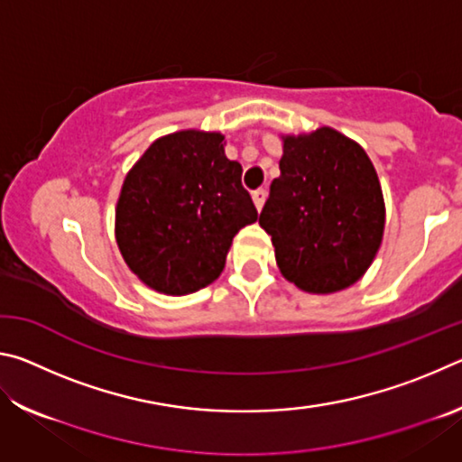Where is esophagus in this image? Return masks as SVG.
Returning a JSON list of instances; mask_svg holds the SVG:
<instances>
[{
    "label": "esophagus",
    "instance_id": "34e87169",
    "mask_svg": "<svg viewBox=\"0 0 462 462\" xmlns=\"http://www.w3.org/2000/svg\"><path fill=\"white\" fill-rule=\"evenodd\" d=\"M264 199H267V189H256V191H253V201H254V206H256V209H263V206H264Z\"/></svg>",
    "mask_w": 462,
    "mask_h": 462
}]
</instances>
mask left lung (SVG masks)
Segmentation results:
<instances>
[{"label": "left lung", "instance_id": "left-lung-1", "mask_svg": "<svg viewBox=\"0 0 462 462\" xmlns=\"http://www.w3.org/2000/svg\"><path fill=\"white\" fill-rule=\"evenodd\" d=\"M279 169L259 224L281 275L308 293L356 283L385 228L379 177L363 146L328 126L283 136Z\"/></svg>", "mask_w": 462, "mask_h": 462}]
</instances>
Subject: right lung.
Listing matches in <instances>:
<instances>
[{
	"instance_id": "1",
	"label": "right lung",
	"mask_w": 462,
	"mask_h": 462,
	"mask_svg": "<svg viewBox=\"0 0 462 462\" xmlns=\"http://www.w3.org/2000/svg\"><path fill=\"white\" fill-rule=\"evenodd\" d=\"M240 162L217 132L181 130L146 148L124 179L116 242L154 291L187 295L220 277L232 238L259 220Z\"/></svg>"
}]
</instances>
